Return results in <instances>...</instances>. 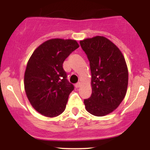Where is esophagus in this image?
<instances>
[{
	"instance_id": "1",
	"label": "esophagus",
	"mask_w": 150,
	"mask_h": 150,
	"mask_svg": "<svg viewBox=\"0 0 150 150\" xmlns=\"http://www.w3.org/2000/svg\"><path fill=\"white\" fill-rule=\"evenodd\" d=\"M81 86V83H80V82L77 83H75V88H79L80 86Z\"/></svg>"
}]
</instances>
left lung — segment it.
Instances as JSON below:
<instances>
[{
	"instance_id": "8db88e82",
	"label": "left lung",
	"mask_w": 150,
	"mask_h": 150,
	"mask_svg": "<svg viewBox=\"0 0 150 150\" xmlns=\"http://www.w3.org/2000/svg\"><path fill=\"white\" fill-rule=\"evenodd\" d=\"M91 72V96L84 99L86 109L95 116L114 111L125 96L128 72L123 55L118 48L103 36L80 41Z\"/></svg>"
}]
</instances>
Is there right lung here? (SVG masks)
Segmentation results:
<instances>
[{
  "mask_svg": "<svg viewBox=\"0 0 150 150\" xmlns=\"http://www.w3.org/2000/svg\"><path fill=\"white\" fill-rule=\"evenodd\" d=\"M79 47L76 40L51 39L34 51L27 64L24 84L33 108L46 117L64 111L74 86L68 81L63 62Z\"/></svg>",
  "mask_w": 150,
  "mask_h": 150,
  "instance_id": "obj_1",
  "label": "right lung"
}]
</instances>
